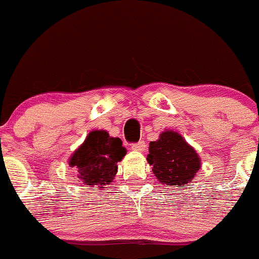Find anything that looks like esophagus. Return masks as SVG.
<instances>
[{"label":"esophagus","instance_id":"1","mask_svg":"<svg viewBox=\"0 0 259 259\" xmlns=\"http://www.w3.org/2000/svg\"><path fill=\"white\" fill-rule=\"evenodd\" d=\"M132 150L133 151H140V152L145 151L146 150L145 141H140V142H137V143H133V145H132Z\"/></svg>","mask_w":259,"mask_h":259}]
</instances>
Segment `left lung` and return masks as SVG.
I'll return each mask as SVG.
<instances>
[{
  "label": "left lung",
  "mask_w": 259,
  "mask_h": 259,
  "mask_svg": "<svg viewBox=\"0 0 259 259\" xmlns=\"http://www.w3.org/2000/svg\"><path fill=\"white\" fill-rule=\"evenodd\" d=\"M147 162L161 184L181 186L191 183L201 168V160L193 146L176 131L166 130L150 142Z\"/></svg>",
  "instance_id": "left-lung-1"
}]
</instances>
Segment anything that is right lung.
I'll return each instance as SVG.
<instances>
[{"label":"right lung","instance_id":"add662e5","mask_svg":"<svg viewBox=\"0 0 259 259\" xmlns=\"http://www.w3.org/2000/svg\"><path fill=\"white\" fill-rule=\"evenodd\" d=\"M126 153L118 137H112L104 130H94L74 151L69 165L76 167L80 183L102 190L116 178L118 162Z\"/></svg>","mask_w":259,"mask_h":259}]
</instances>
